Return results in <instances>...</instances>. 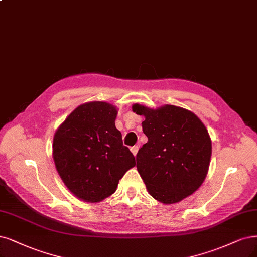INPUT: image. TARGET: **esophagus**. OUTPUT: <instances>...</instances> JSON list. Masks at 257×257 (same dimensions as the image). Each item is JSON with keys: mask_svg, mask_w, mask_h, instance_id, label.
I'll list each match as a JSON object with an SVG mask.
<instances>
[{"mask_svg": "<svg viewBox=\"0 0 257 257\" xmlns=\"http://www.w3.org/2000/svg\"><path fill=\"white\" fill-rule=\"evenodd\" d=\"M138 150H139V147H138V146H134V147H132V148H131V151H132V153H133V154H134V156H136V155H137Z\"/></svg>", "mask_w": 257, "mask_h": 257, "instance_id": "1", "label": "esophagus"}]
</instances>
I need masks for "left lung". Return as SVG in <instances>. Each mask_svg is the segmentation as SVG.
I'll return each instance as SVG.
<instances>
[{
    "instance_id": "8db88e82",
    "label": "left lung",
    "mask_w": 257,
    "mask_h": 257,
    "mask_svg": "<svg viewBox=\"0 0 257 257\" xmlns=\"http://www.w3.org/2000/svg\"><path fill=\"white\" fill-rule=\"evenodd\" d=\"M145 116L148 143L136 156L137 170L151 196L164 203H178L204 182L211 156V140L203 122L190 110L174 105L152 109L134 104Z\"/></svg>"
}]
</instances>
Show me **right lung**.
I'll use <instances>...</instances> for the list:
<instances>
[{"mask_svg": "<svg viewBox=\"0 0 257 257\" xmlns=\"http://www.w3.org/2000/svg\"><path fill=\"white\" fill-rule=\"evenodd\" d=\"M117 108L94 101L79 105L53 139L56 170L68 189L86 202L98 203L116 191L119 180L136 165L114 125Z\"/></svg>", "mask_w": 257, "mask_h": 257, "instance_id": "obj_1", "label": "right lung"}]
</instances>
